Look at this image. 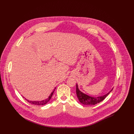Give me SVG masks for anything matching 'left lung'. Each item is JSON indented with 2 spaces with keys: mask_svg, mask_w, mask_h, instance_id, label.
I'll return each instance as SVG.
<instances>
[{
  "mask_svg": "<svg viewBox=\"0 0 134 134\" xmlns=\"http://www.w3.org/2000/svg\"><path fill=\"white\" fill-rule=\"evenodd\" d=\"M112 91V89L107 94L104 95L103 96L99 97L97 98H94L90 97L88 95L83 93L79 89L77 84H76V94H77V98L80 102L85 105H95L97 103H100L103 101L107 96L108 94Z\"/></svg>",
  "mask_w": 134,
  "mask_h": 134,
  "instance_id": "1",
  "label": "left lung"
}]
</instances>
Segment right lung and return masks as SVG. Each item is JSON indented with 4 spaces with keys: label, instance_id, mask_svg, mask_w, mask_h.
<instances>
[{
    "label": "right lung",
    "instance_id": "1",
    "mask_svg": "<svg viewBox=\"0 0 134 134\" xmlns=\"http://www.w3.org/2000/svg\"><path fill=\"white\" fill-rule=\"evenodd\" d=\"M54 91H54L51 93V95H50V96L49 97V98H48V99H46V100H43V101H29V100H27V99H25L27 102H29V103H31V104H32L38 105H44V104H47V103L49 102V101L50 100V99L51 98V97H52V95H53V93Z\"/></svg>",
    "mask_w": 134,
    "mask_h": 134
}]
</instances>
